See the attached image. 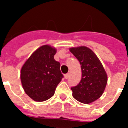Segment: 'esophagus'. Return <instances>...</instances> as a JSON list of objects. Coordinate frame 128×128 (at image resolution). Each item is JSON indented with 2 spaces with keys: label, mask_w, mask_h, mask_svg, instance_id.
<instances>
[{
  "label": "esophagus",
  "mask_w": 128,
  "mask_h": 128,
  "mask_svg": "<svg viewBox=\"0 0 128 128\" xmlns=\"http://www.w3.org/2000/svg\"><path fill=\"white\" fill-rule=\"evenodd\" d=\"M69 78V74L68 73V74H65V79H68V78Z\"/></svg>",
  "instance_id": "obj_1"
}]
</instances>
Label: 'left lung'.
Segmentation results:
<instances>
[{
    "mask_svg": "<svg viewBox=\"0 0 128 128\" xmlns=\"http://www.w3.org/2000/svg\"><path fill=\"white\" fill-rule=\"evenodd\" d=\"M70 51L80 62L81 81L71 87L73 98L79 102L89 104L102 96L107 84V74L98 58L91 49L84 46L70 48Z\"/></svg>",
    "mask_w": 128,
    "mask_h": 128,
    "instance_id": "8db88e82",
    "label": "left lung"
}]
</instances>
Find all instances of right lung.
Returning <instances> with one entry per match:
<instances>
[{
	"mask_svg": "<svg viewBox=\"0 0 128 128\" xmlns=\"http://www.w3.org/2000/svg\"><path fill=\"white\" fill-rule=\"evenodd\" d=\"M56 52V49L50 46H42L31 54L22 67V86L34 100L42 102L52 98L63 78L60 63L54 58Z\"/></svg>",
	"mask_w": 128,
	"mask_h": 128,
	"instance_id": "obj_1",
	"label": "right lung"
}]
</instances>
